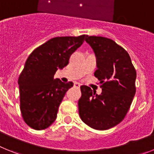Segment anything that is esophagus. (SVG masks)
Returning a JSON list of instances; mask_svg holds the SVG:
<instances>
[{
  "mask_svg": "<svg viewBox=\"0 0 154 154\" xmlns=\"http://www.w3.org/2000/svg\"><path fill=\"white\" fill-rule=\"evenodd\" d=\"M80 85H80V84L79 83V82H75V83H74V86L75 87H77V88H79Z\"/></svg>",
  "mask_w": 154,
  "mask_h": 154,
  "instance_id": "1",
  "label": "esophagus"
}]
</instances>
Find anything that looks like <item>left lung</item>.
<instances>
[{"instance_id": "left-lung-1", "label": "left lung", "mask_w": 154, "mask_h": 154, "mask_svg": "<svg viewBox=\"0 0 154 154\" xmlns=\"http://www.w3.org/2000/svg\"><path fill=\"white\" fill-rule=\"evenodd\" d=\"M85 42L96 55L97 70L94 75L102 84V93L82 85L79 113L91 128L106 130L126 116L136 93L137 72L127 51L112 39L87 35Z\"/></svg>"}]
</instances>
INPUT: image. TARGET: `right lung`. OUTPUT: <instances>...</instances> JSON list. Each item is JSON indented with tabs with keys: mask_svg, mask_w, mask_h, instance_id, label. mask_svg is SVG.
I'll list each match as a JSON object with an SVG mask.
<instances>
[{
	"mask_svg": "<svg viewBox=\"0 0 154 154\" xmlns=\"http://www.w3.org/2000/svg\"><path fill=\"white\" fill-rule=\"evenodd\" d=\"M86 35L56 37L34 50L18 79L20 109L24 121L37 130H45L56 119L58 107L73 82L54 79L56 71L82 45Z\"/></svg>",
	"mask_w": 154,
	"mask_h": 154,
	"instance_id": "add662e5",
	"label": "right lung"
}]
</instances>
